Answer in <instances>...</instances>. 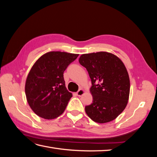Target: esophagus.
<instances>
[{
    "label": "esophagus",
    "mask_w": 157,
    "mask_h": 157,
    "mask_svg": "<svg viewBox=\"0 0 157 157\" xmlns=\"http://www.w3.org/2000/svg\"><path fill=\"white\" fill-rule=\"evenodd\" d=\"M85 93V91L83 89H79V91L77 92V95H78V96H82V95H84Z\"/></svg>",
    "instance_id": "1"
}]
</instances>
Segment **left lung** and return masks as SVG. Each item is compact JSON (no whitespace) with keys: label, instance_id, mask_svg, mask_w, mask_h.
<instances>
[{"label":"left lung","instance_id":"obj_1","mask_svg":"<svg viewBox=\"0 0 157 157\" xmlns=\"http://www.w3.org/2000/svg\"><path fill=\"white\" fill-rule=\"evenodd\" d=\"M79 62L91 79L93 103L85 107L86 114L98 123L113 121L129 100L130 82L125 66L120 58L107 52L83 54Z\"/></svg>","mask_w":157,"mask_h":157}]
</instances>
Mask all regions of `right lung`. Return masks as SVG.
Masks as SVG:
<instances>
[{
  "label": "right lung",
  "mask_w": 157,
  "mask_h": 157,
  "mask_svg": "<svg viewBox=\"0 0 157 157\" xmlns=\"http://www.w3.org/2000/svg\"><path fill=\"white\" fill-rule=\"evenodd\" d=\"M78 54L52 51L34 63L25 82L26 99L34 113L51 120L63 113L73 95L66 89L63 72Z\"/></svg>",
  "instance_id": "obj_1"
}]
</instances>
